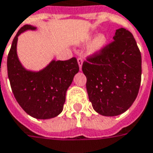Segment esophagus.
<instances>
[{
    "label": "esophagus",
    "instance_id": "34e87169",
    "mask_svg": "<svg viewBox=\"0 0 153 153\" xmlns=\"http://www.w3.org/2000/svg\"><path fill=\"white\" fill-rule=\"evenodd\" d=\"M83 63H84V60L82 58H78V64H79V69L81 70L82 69V65H83Z\"/></svg>",
    "mask_w": 153,
    "mask_h": 153
}]
</instances>
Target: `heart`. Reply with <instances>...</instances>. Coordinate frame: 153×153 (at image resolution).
Segmentation results:
<instances>
[{
  "instance_id": "1",
  "label": "heart",
  "mask_w": 153,
  "mask_h": 153,
  "mask_svg": "<svg viewBox=\"0 0 153 153\" xmlns=\"http://www.w3.org/2000/svg\"><path fill=\"white\" fill-rule=\"evenodd\" d=\"M106 42V37L102 35H99L92 41L89 49H88V52L90 54H96L98 52H100L103 49V47L105 46Z\"/></svg>"
}]
</instances>
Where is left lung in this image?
<instances>
[{"instance_id":"left-lung-1","label":"left lung","mask_w":153,"mask_h":153,"mask_svg":"<svg viewBox=\"0 0 153 153\" xmlns=\"http://www.w3.org/2000/svg\"><path fill=\"white\" fill-rule=\"evenodd\" d=\"M82 70L98 114L113 117L126 112L137 96L142 75V56L132 33L117 29L114 41L88 57Z\"/></svg>"}]
</instances>
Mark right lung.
Segmentation results:
<instances>
[{
    "label": "right lung",
    "instance_id": "add662e5",
    "mask_svg": "<svg viewBox=\"0 0 153 153\" xmlns=\"http://www.w3.org/2000/svg\"><path fill=\"white\" fill-rule=\"evenodd\" d=\"M36 27L25 25L15 36L7 57V73L14 96L20 106L30 116L49 119L63 111L67 89L79 68L76 58L61 61L52 60L39 71L24 68L16 52L18 36Z\"/></svg>",
    "mask_w": 153,
    "mask_h": 153
}]
</instances>
